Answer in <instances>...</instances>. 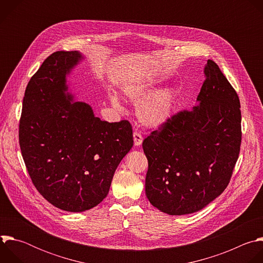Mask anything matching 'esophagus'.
<instances>
[{
  "mask_svg": "<svg viewBox=\"0 0 263 263\" xmlns=\"http://www.w3.org/2000/svg\"><path fill=\"white\" fill-rule=\"evenodd\" d=\"M133 139H134V144H135V146H139V145L142 143V140H143L141 134H139V133L136 132V131H134V133H133Z\"/></svg>",
  "mask_w": 263,
  "mask_h": 263,
  "instance_id": "34e87169",
  "label": "esophagus"
}]
</instances>
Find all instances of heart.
Wrapping results in <instances>:
<instances>
[{
  "label": "heart",
  "mask_w": 263,
  "mask_h": 263,
  "mask_svg": "<svg viewBox=\"0 0 263 263\" xmlns=\"http://www.w3.org/2000/svg\"><path fill=\"white\" fill-rule=\"evenodd\" d=\"M157 81L129 83L123 93L133 104H137L136 118L145 128L159 129L172 119L178 101V91L173 87L160 89ZM111 104L121 109L122 103L117 96L111 97Z\"/></svg>",
  "instance_id": "heart-1"
}]
</instances>
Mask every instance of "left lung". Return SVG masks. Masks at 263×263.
<instances>
[{"label":"left lung","instance_id":"1","mask_svg":"<svg viewBox=\"0 0 263 263\" xmlns=\"http://www.w3.org/2000/svg\"><path fill=\"white\" fill-rule=\"evenodd\" d=\"M191 111L180 112L142 142L148 161L145 195L170 215L200 211L226 189L241 142L239 99L218 65L208 60Z\"/></svg>","mask_w":263,"mask_h":263}]
</instances>
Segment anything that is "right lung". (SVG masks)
<instances>
[{
    "label": "right lung",
    "instance_id": "right-lung-1",
    "mask_svg": "<svg viewBox=\"0 0 263 263\" xmlns=\"http://www.w3.org/2000/svg\"><path fill=\"white\" fill-rule=\"evenodd\" d=\"M85 57L49 56L30 79L20 122L22 155L40 194L55 207L82 212L108 195L112 178L133 146L128 121L108 123L74 100L67 77Z\"/></svg>",
    "mask_w": 263,
    "mask_h": 263
}]
</instances>
